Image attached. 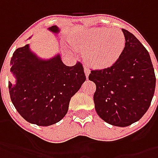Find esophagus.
<instances>
[{
    "label": "esophagus",
    "mask_w": 158,
    "mask_h": 158,
    "mask_svg": "<svg viewBox=\"0 0 158 158\" xmlns=\"http://www.w3.org/2000/svg\"><path fill=\"white\" fill-rule=\"evenodd\" d=\"M89 72H90V70L89 69V68L87 66H84V73H85V76L86 77L88 78L89 75Z\"/></svg>",
    "instance_id": "obj_1"
}]
</instances>
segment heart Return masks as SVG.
Returning <instances> with one entry per match:
<instances>
[{
    "mask_svg": "<svg viewBox=\"0 0 158 158\" xmlns=\"http://www.w3.org/2000/svg\"><path fill=\"white\" fill-rule=\"evenodd\" d=\"M125 44V36L121 31L104 27L85 30L73 40L75 47L89 52V61L99 67L114 63L120 56Z\"/></svg>",
    "mask_w": 158,
    "mask_h": 158,
    "instance_id": "obj_1",
    "label": "heart"
}]
</instances>
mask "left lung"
Here are the masks:
<instances>
[{"label": "left lung", "instance_id": "obj_1", "mask_svg": "<svg viewBox=\"0 0 158 158\" xmlns=\"http://www.w3.org/2000/svg\"><path fill=\"white\" fill-rule=\"evenodd\" d=\"M126 44L112 66L91 69L95 82V109L112 126L127 127L148 111L154 96L156 76L149 52L135 35L122 29Z\"/></svg>", "mask_w": 158, "mask_h": 158}]
</instances>
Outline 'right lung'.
Wrapping results in <instances>:
<instances>
[{
    "mask_svg": "<svg viewBox=\"0 0 158 158\" xmlns=\"http://www.w3.org/2000/svg\"><path fill=\"white\" fill-rule=\"evenodd\" d=\"M58 32L56 25L49 28ZM10 71L16 83L9 82L10 98L23 118L38 126L59 122L67 114L70 98L86 80L82 64L68 67L60 55L42 60L29 49V45L15 50L10 60Z\"/></svg>",
    "mask_w": 158,
    "mask_h": 158,
    "instance_id": "right-lung-1",
    "label": "right lung"
}]
</instances>
